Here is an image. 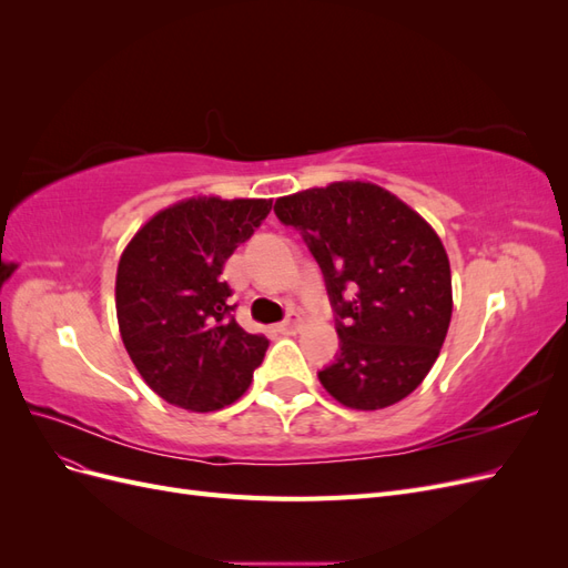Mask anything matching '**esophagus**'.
<instances>
[{"label":"esophagus","mask_w":568,"mask_h":568,"mask_svg":"<svg viewBox=\"0 0 568 568\" xmlns=\"http://www.w3.org/2000/svg\"><path fill=\"white\" fill-rule=\"evenodd\" d=\"M298 322H301V320H298L296 313H288L286 320L277 324V332H282V334H294V332L298 329Z\"/></svg>","instance_id":"obj_1"}]
</instances>
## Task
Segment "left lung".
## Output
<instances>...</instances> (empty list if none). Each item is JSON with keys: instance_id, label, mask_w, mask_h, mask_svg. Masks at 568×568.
I'll list each match as a JSON object with an SVG mask.
<instances>
[{"instance_id": "left-lung-1", "label": "left lung", "mask_w": 568, "mask_h": 568, "mask_svg": "<svg viewBox=\"0 0 568 568\" xmlns=\"http://www.w3.org/2000/svg\"><path fill=\"white\" fill-rule=\"evenodd\" d=\"M301 232L329 296L338 353L317 372L353 409L403 400L434 367L453 315L450 263L438 234L398 196L369 182H334L277 199Z\"/></svg>"}]
</instances>
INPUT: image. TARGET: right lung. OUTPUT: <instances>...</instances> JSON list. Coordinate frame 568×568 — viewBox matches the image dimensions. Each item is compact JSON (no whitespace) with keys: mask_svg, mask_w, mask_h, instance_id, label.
Segmentation results:
<instances>
[{"mask_svg":"<svg viewBox=\"0 0 568 568\" xmlns=\"http://www.w3.org/2000/svg\"><path fill=\"white\" fill-rule=\"evenodd\" d=\"M270 209L265 199H189L153 215L120 255V336L163 400L213 412L251 386L270 341L236 324L222 267Z\"/></svg>","mask_w":568,"mask_h":568,"instance_id":"right-lung-1","label":"right lung"}]
</instances>
